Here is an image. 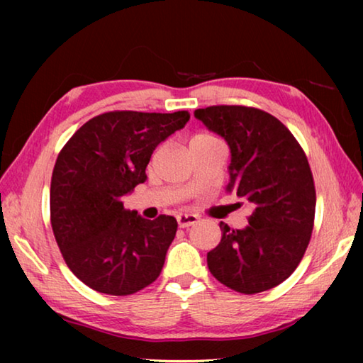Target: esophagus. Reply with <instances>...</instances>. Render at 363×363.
Wrapping results in <instances>:
<instances>
[{
  "instance_id": "34e87169",
  "label": "esophagus",
  "mask_w": 363,
  "mask_h": 363,
  "mask_svg": "<svg viewBox=\"0 0 363 363\" xmlns=\"http://www.w3.org/2000/svg\"><path fill=\"white\" fill-rule=\"evenodd\" d=\"M199 223V216H195V214H186V213H181L177 214V224L179 227H190V225H195Z\"/></svg>"
}]
</instances>
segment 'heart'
Instances as JSON below:
<instances>
[{
	"label": "heart",
	"mask_w": 363,
	"mask_h": 363,
	"mask_svg": "<svg viewBox=\"0 0 363 363\" xmlns=\"http://www.w3.org/2000/svg\"><path fill=\"white\" fill-rule=\"evenodd\" d=\"M210 140H216V138L211 136V134H208V133H196L195 136H192V139H190V145L210 143Z\"/></svg>",
	"instance_id": "1"
}]
</instances>
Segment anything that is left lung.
<instances>
[{"instance_id": "left-lung-1", "label": "left lung", "mask_w": 363, "mask_h": 363, "mask_svg": "<svg viewBox=\"0 0 363 363\" xmlns=\"http://www.w3.org/2000/svg\"><path fill=\"white\" fill-rule=\"evenodd\" d=\"M194 115L225 139L227 190L253 208L245 229L219 224L223 237L206 256L208 269L238 293L270 290L294 272L314 229L315 187L306 153L284 123L264 110L211 106Z\"/></svg>"}]
</instances>
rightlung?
I'll return each instance as SVG.
<instances>
[{
    "label": "right lung",
    "instance_id": "right-lung-1",
    "mask_svg": "<svg viewBox=\"0 0 363 363\" xmlns=\"http://www.w3.org/2000/svg\"><path fill=\"white\" fill-rule=\"evenodd\" d=\"M186 110H115L86 121L56 160L51 225L67 266L93 290L128 296L153 284L174 240L177 220H149L121 196L147 179L155 147L189 121Z\"/></svg>",
    "mask_w": 363,
    "mask_h": 363
}]
</instances>
